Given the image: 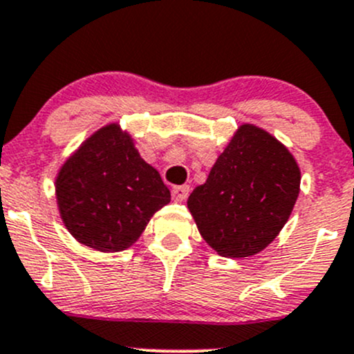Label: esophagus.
<instances>
[{"mask_svg": "<svg viewBox=\"0 0 354 354\" xmlns=\"http://www.w3.org/2000/svg\"><path fill=\"white\" fill-rule=\"evenodd\" d=\"M189 196V185H176L172 189V197L174 201H185V197Z\"/></svg>", "mask_w": 354, "mask_h": 354, "instance_id": "34e87169", "label": "esophagus"}]
</instances>
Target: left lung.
<instances>
[{"label":"left lung","mask_w":354,"mask_h":354,"mask_svg":"<svg viewBox=\"0 0 354 354\" xmlns=\"http://www.w3.org/2000/svg\"><path fill=\"white\" fill-rule=\"evenodd\" d=\"M300 191V169L268 131L243 123L187 207L201 236L218 254L260 253L282 231Z\"/></svg>","instance_id":"8db88e82"}]
</instances>
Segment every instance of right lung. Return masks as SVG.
<instances>
[{
	"label": "right lung",
	"mask_w": 354,
	"mask_h": 354,
	"mask_svg": "<svg viewBox=\"0 0 354 354\" xmlns=\"http://www.w3.org/2000/svg\"><path fill=\"white\" fill-rule=\"evenodd\" d=\"M60 218L82 245L102 253L130 248L151 216L170 203L157 169L140 157L118 123L94 131L55 177Z\"/></svg>",
	"instance_id": "1"
}]
</instances>
